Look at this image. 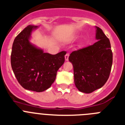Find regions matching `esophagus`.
Instances as JSON below:
<instances>
[{"label": "esophagus", "mask_w": 125, "mask_h": 125, "mask_svg": "<svg viewBox=\"0 0 125 125\" xmlns=\"http://www.w3.org/2000/svg\"><path fill=\"white\" fill-rule=\"evenodd\" d=\"M69 53H66V54L65 55V60L68 61V59H69Z\"/></svg>", "instance_id": "esophagus-1"}]
</instances>
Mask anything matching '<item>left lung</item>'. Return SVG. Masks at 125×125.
I'll return each mask as SVG.
<instances>
[{
	"instance_id": "left-lung-1",
	"label": "left lung",
	"mask_w": 125,
	"mask_h": 125,
	"mask_svg": "<svg viewBox=\"0 0 125 125\" xmlns=\"http://www.w3.org/2000/svg\"><path fill=\"white\" fill-rule=\"evenodd\" d=\"M96 28L98 41L91 46L71 52L69 57L74 69V80L81 92L91 93L103 86L109 78L113 53L109 39Z\"/></svg>"
}]
</instances>
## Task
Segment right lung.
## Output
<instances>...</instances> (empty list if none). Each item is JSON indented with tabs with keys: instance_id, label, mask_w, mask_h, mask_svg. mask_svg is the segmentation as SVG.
<instances>
[{
	"instance_id": "obj_1",
	"label": "right lung",
	"mask_w": 125,
	"mask_h": 125,
	"mask_svg": "<svg viewBox=\"0 0 125 125\" xmlns=\"http://www.w3.org/2000/svg\"><path fill=\"white\" fill-rule=\"evenodd\" d=\"M37 26L29 25L17 36L11 52V66L19 83L25 89L42 92L50 88L57 70L64 62L66 51L52 55L30 42Z\"/></svg>"
}]
</instances>
